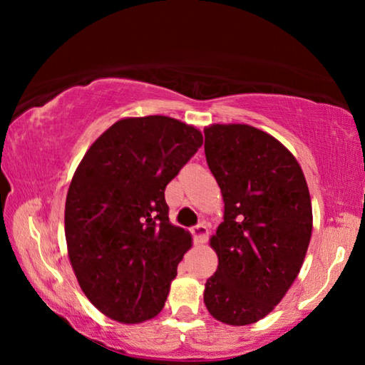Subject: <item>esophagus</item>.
Segmentation results:
<instances>
[{
    "label": "esophagus",
    "mask_w": 365,
    "mask_h": 365,
    "mask_svg": "<svg viewBox=\"0 0 365 365\" xmlns=\"http://www.w3.org/2000/svg\"><path fill=\"white\" fill-rule=\"evenodd\" d=\"M191 235H193L195 243L201 245L205 243L209 237V228L206 227V224H197L196 227L191 228Z\"/></svg>",
    "instance_id": "esophagus-1"
}]
</instances>
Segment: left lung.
Instances as JSON below:
<instances>
[{"label": "left lung", "mask_w": 365, "mask_h": 365, "mask_svg": "<svg viewBox=\"0 0 365 365\" xmlns=\"http://www.w3.org/2000/svg\"><path fill=\"white\" fill-rule=\"evenodd\" d=\"M205 138L225 205L211 238L219 265L205 304L220 322L250 325L279 304L299 274L312 233L311 196L298 160L272 135L214 123Z\"/></svg>", "instance_id": "obj_1"}]
</instances>
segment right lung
Returning a JSON list of instances; mask_svg holds the SVG:
<instances>
[{"label":"right lung","mask_w":365,"mask_h":365,"mask_svg":"<svg viewBox=\"0 0 365 365\" xmlns=\"http://www.w3.org/2000/svg\"><path fill=\"white\" fill-rule=\"evenodd\" d=\"M202 145L165 115L128 117L85 153L66 197L67 252L78 285L122 324L156 317L191 237L169 222L164 191Z\"/></svg>","instance_id":"obj_1"}]
</instances>
